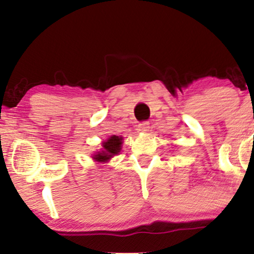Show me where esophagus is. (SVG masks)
Wrapping results in <instances>:
<instances>
[{
  "label": "esophagus",
  "instance_id": "esophagus-1",
  "mask_svg": "<svg viewBox=\"0 0 254 254\" xmlns=\"http://www.w3.org/2000/svg\"><path fill=\"white\" fill-rule=\"evenodd\" d=\"M149 129H150L149 122H142V123L138 124V131H141V132H148Z\"/></svg>",
  "mask_w": 254,
  "mask_h": 254
}]
</instances>
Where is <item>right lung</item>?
I'll use <instances>...</instances> for the list:
<instances>
[{"instance_id": "obj_1", "label": "right lung", "mask_w": 254, "mask_h": 254, "mask_svg": "<svg viewBox=\"0 0 254 254\" xmlns=\"http://www.w3.org/2000/svg\"><path fill=\"white\" fill-rule=\"evenodd\" d=\"M122 143H123V137L122 136H111L107 141L103 142V149L100 151H97L93 159L98 162H107L111 157L121 151Z\"/></svg>"}]
</instances>
